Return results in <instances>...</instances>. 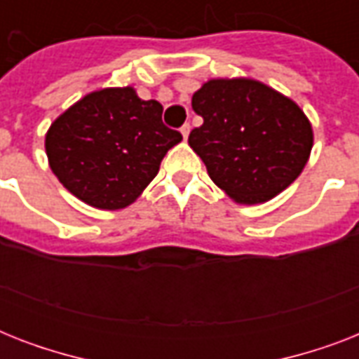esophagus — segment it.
I'll use <instances>...</instances> for the list:
<instances>
[{
    "mask_svg": "<svg viewBox=\"0 0 359 359\" xmlns=\"http://www.w3.org/2000/svg\"><path fill=\"white\" fill-rule=\"evenodd\" d=\"M180 134H182V137H188V134H190V124H182V128H180Z\"/></svg>",
    "mask_w": 359,
    "mask_h": 359,
    "instance_id": "obj_1",
    "label": "esophagus"
}]
</instances>
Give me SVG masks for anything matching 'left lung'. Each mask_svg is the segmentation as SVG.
<instances>
[{
    "label": "left lung",
    "instance_id": "1",
    "mask_svg": "<svg viewBox=\"0 0 359 359\" xmlns=\"http://www.w3.org/2000/svg\"><path fill=\"white\" fill-rule=\"evenodd\" d=\"M203 117L188 143L214 184L236 203L255 205L292 184L306 168L313 130L298 104L261 81L210 80L194 93Z\"/></svg>",
    "mask_w": 359,
    "mask_h": 359
}]
</instances>
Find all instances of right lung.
Here are the masks:
<instances>
[{
  "mask_svg": "<svg viewBox=\"0 0 359 359\" xmlns=\"http://www.w3.org/2000/svg\"><path fill=\"white\" fill-rule=\"evenodd\" d=\"M162 104L141 100L132 87L89 93L48 130L53 175L91 207H128L156 177L165 152L182 140L162 123Z\"/></svg>",
  "mask_w": 359,
  "mask_h": 359,
  "instance_id": "add662e5",
  "label": "right lung"
}]
</instances>
